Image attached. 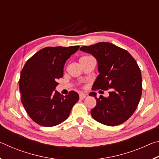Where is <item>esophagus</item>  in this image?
Segmentation results:
<instances>
[{
  "label": "esophagus",
  "mask_w": 159,
  "mask_h": 159,
  "mask_svg": "<svg viewBox=\"0 0 159 159\" xmlns=\"http://www.w3.org/2000/svg\"><path fill=\"white\" fill-rule=\"evenodd\" d=\"M86 97H87V95H85V94H84V93H80L79 94V98L80 99H85Z\"/></svg>",
  "instance_id": "esophagus-1"
}]
</instances>
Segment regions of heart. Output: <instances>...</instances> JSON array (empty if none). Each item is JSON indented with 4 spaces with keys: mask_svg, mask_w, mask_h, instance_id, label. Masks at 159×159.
<instances>
[{
    "mask_svg": "<svg viewBox=\"0 0 159 159\" xmlns=\"http://www.w3.org/2000/svg\"><path fill=\"white\" fill-rule=\"evenodd\" d=\"M87 57H81L80 59H84V58H87Z\"/></svg>",
    "mask_w": 159,
    "mask_h": 159,
    "instance_id": "b5f03b06",
    "label": "heart"
}]
</instances>
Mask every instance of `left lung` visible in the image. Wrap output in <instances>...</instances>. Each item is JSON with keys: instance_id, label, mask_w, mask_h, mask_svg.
<instances>
[{"instance_id": "1", "label": "left lung", "mask_w": 159, "mask_h": 159, "mask_svg": "<svg viewBox=\"0 0 159 159\" xmlns=\"http://www.w3.org/2000/svg\"><path fill=\"white\" fill-rule=\"evenodd\" d=\"M98 61L99 74L93 89L109 90L107 98H97L91 115L97 121L116 126L126 121L135 111L142 95V75L134 59L128 51L112 43L100 42L80 48Z\"/></svg>"}]
</instances>
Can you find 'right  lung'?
<instances>
[{
  "instance_id": "obj_1",
  "label": "right lung",
  "mask_w": 159,
  "mask_h": 159,
  "mask_svg": "<svg viewBox=\"0 0 159 159\" xmlns=\"http://www.w3.org/2000/svg\"><path fill=\"white\" fill-rule=\"evenodd\" d=\"M80 46L46 47L26 61L21 72L20 90L24 107L34 122L52 127L69 117L79 101V94L70 91L63 96L55 90L63 76L66 61Z\"/></svg>"
}]
</instances>
